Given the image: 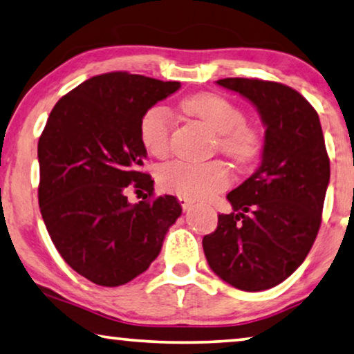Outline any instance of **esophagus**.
Masks as SVG:
<instances>
[{
    "mask_svg": "<svg viewBox=\"0 0 354 354\" xmlns=\"http://www.w3.org/2000/svg\"><path fill=\"white\" fill-rule=\"evenodd\" d=\"M179 203H181V207L184 211L191 209L194 207V202H191V200H186V198H179Z\"/></svg>",
    "mask_w": 354,
    "mask_h": 354,
    "instance_id": "esophagus-1",
    "label": "esophagus"
}]
</instances>
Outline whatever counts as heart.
Segmentation results:
<instances>
[{
  "label": "heart",
  "instance_id": "b5f03b06",
  "mask_svg": "<svg viewBox=\"0 0 354 354\" xmlns=\"http://www.w3.org/2000/svg\"><path fill=\"white\" fill-rule=\"evenodd\" d=\"M181 108L197 118L218 136L219 151L236 165H248L261 151V136L245 124V114L227 98L216 93H197L184 100ZM171 118L165 106L156 104L140 120V140L154 157L170 149ZM230 170L223 162H171L159 171V184L167 192L186 200H203L229 187Z\"/></svg>",
  "mask_w": 354,
  "mask_h": 354
}]
</instances>
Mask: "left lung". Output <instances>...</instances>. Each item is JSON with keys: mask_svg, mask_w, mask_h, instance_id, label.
I'll use <instances>...</instances> for the list:
<instances>
[{"mask_svg": "<svg viewBox=\"0 0 354 354\" xmlns=\"http://www.w3.org/2000/svg\"><path fill=\"white\" fill-rule=\"evenodd\" d=\"M216 84L254 104L266 138L259 168L227 194L234 213L218 216L203 251L230 286L263 291L291 277L312 250L330 178L328 151L318 113L294 88L246 77Z\"/></svg>", "mask_w": 354, "mask_h": 354, "instance_id": "obj_1", "label": "left lung"}]
</instances>
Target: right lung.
Instances as JSON below:
<instances>
[{"instance_id": "1", "label": "right lung", "mask_w": 354, "mask_h": 354, "mask_svg": "<svg viewBox=\"0 0 354 354\" xmlns=\"http://www.w3.org/2000/svg\"><path fill=\"white\" fill-rule=\"evenodd\" d=\"M179 87L125 71L93 76L57 102L39 136L46 229L68 266L98 286H120L147 270L181 216L173 195L135 205L125 195L133 187L151 198L140 120Z\"/></svg>"}]
</instances>
